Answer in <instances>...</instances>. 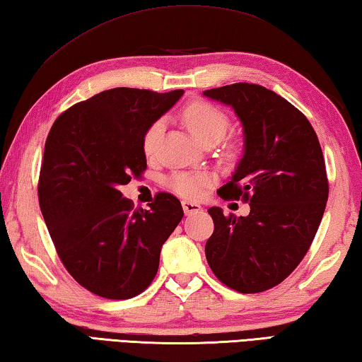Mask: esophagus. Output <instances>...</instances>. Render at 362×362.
Returning <instances> with one entry per match:
<instances>
[{"label": "esophagus", "mask_w": 362, "mask_h": 362, "mask_svg": "<svg viewBox=\"0 0 362 362\" xmlns=\"http://www.w3.org/2000/svg\"><path fill=\"white\" fill-rule=\"evenodd\" d=\"M182 210H185L186 214H192V213L202 211V206L199 204H195V202L185 200V202H182Z\"/></svg>", "instance_id": "34e87169"}]
</instances>
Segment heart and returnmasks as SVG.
Segmentation results:
<instances>
[{"label": "heart", "mask_w": 362, "mask_h": 362, "mask_svg": "<svg viewBox=\"0 0 362 362\" xmlns=\"http://www.w3.org/2000/svg\"><path fill=\"white\" fill-rule=\"evenodd\" d=\"M182 122L187 127V130L192 133V136L202 144L214 141L218 143L223 138L230 127V119L221 107L214 106L208 101L197 100L189 103L182 110ZM163 132V120L157 119L146 129L141 146L143 152L148 157L156 154L158 141H160ZM213 182L210 173L197 171V173H189V171H176L170 175L167 185L171 191L186 199H199L205 189Z\"/></svg>", "instance_id": "b5f03b06"}]
</instances>
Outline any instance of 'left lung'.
I'll list each match as a JSON object with an SVG mask.
<instances>
[{
	"label": "left lung",
	"instance_id": "left-lung-1",
	"mask_svg": "<svg viewBox=\"0 0 362 362\" xmlns=\"http://www.w3.org/2000/svg\"><path fill=\"white\" fill-rule=\"evenodd\" d=\"M204 95L242 120L245 156L218 194L251 208L248 216L208 210L206 261L227 288L262 293L293 274L313 242L329 195L325 157L308 119L269 88L237 82Z\"/></svg>",
	"mask_w": 362,
	"mask_h": 362
}]
</instances>
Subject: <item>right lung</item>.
Here are the masks:
<instances>
[{
	"label": "right lung",
	"instance_id": "add662e5",
	"mask_svg": "<svg viewBox=\"0 0 362 362\" xmlns=\"http://www.w3.org/2000/svg\"><path fill=\"white\" fill-rule=\"evenodd\" d=\"M182 93L111 88L63 111L47 135L41 213L68 274L105 299H132L149 286L162 245L185 214L168 192L149 210H133L119 191L144 173V132Z\"/></svg>",
	"mask_w": 362,
	"mask_h": 362
}]
</instances>
